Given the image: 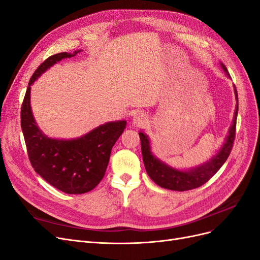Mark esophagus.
Returning <instances> with one entry per match:
<instances>
[{
	"label": "esophagus",
	"instance_id": "1",
	"mask_svg": "<svg viewBox=\"0 0 260 260\" xmlns=\"http://www.w3.org/2000/svg\"><path fill=\"white\" fill-rule=\"evenodd\" d=\"M145 121H146L145 114H143V112H137V114L134 115L132 123L135 126H142L145 123Z\"/></svg>",
	"mask_w": 260,
	"mask_h": 260
}]
</instances>
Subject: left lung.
Segmentation results:
<instances>
[{
	"label": "left lung",
	"instance_id": "obj_1",
	"mask_svg": "<svg viewBox=\"0 0 260 260\" xmlns=\"http://www.w3.org/2000/svg\"><path fill=\"white\" fill-rule=\"evenodd\" d=\"M220 64L224 72L226 73L228 77L231 78L226 67L223 63ZM234 91L236 98V109L233 123L229 129L228 136L225 138V141L219 149V151L214 154L209 160L198 167L188 169V170H178V169L167 165L152 153L151 142L148 135L144 132L139 133V137L141 140V152L145 170L146 173L149 174L150 178L156 185L161 188L174 191L191 190L207 183L208 180L220 170V168L224 165L225 161H226L231 154L233 143L235 140L236 122L237 115H238V93H237V89L235 85Z\"/></svg>",
	"mask_w": 260,
	"mask_h": 260
}]
</instances>
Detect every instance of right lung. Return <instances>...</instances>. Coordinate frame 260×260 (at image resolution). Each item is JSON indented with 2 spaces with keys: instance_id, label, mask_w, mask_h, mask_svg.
Wrapping results in <instances>:
<instances>
[{
  "instance_id": "add662e5",
  "label": "right lung",
  "mask_w": 260,
  "mask_h": 260,
  "mask_svg": "<svg viewBox=\"0 0 260 260\" xmlns=\"http://www.w3.org/2000/svg\"><path fill=\"white\" fill-rule=\"evenodd\" d=\"M80 52L58 53L44 60L29 80L21 107V128L31 167L50 185L68 194L86 193L102 180L112 146L126 125L125 120L107 122L73 139L50 138L37 125L30 107V86L52 66Z\"/></svg>"
}]
</instances>
